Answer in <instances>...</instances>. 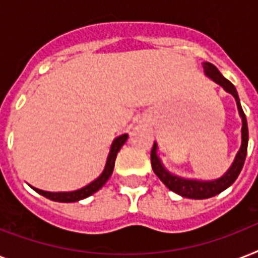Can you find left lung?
I'll return each mask as SVG.
<instances>
[{"label": "left lung", "mask_w": 258, "mask_h": 258, "mask_svg": "<svg viewBox=\"0 0 258 258\" xmlns=\"http://www.w3.org/2000/svg\"><path fill=\"white\" fill-rule=\"evenodd\" d=\"M204 71L206 78L221 86L228 93H230L234 100H236L238 113H240L241 121H242V127H241V146L240 150L237 151L236 157L233 159L232 165L226 170L224 175L212 180H202V179H194V178H184L174 174L166 169L163 162L158 155V143L154 142L153 150H151V166H153L154 172L157 174L159 179L166 184V187L170 188L171 191L176 192L178 196L184 197V198H191V200H206V198H212V197L220 194L224 190L232 186L233 182L237 179V176L240 175L242 166L245 163V158H246V151H248V141H249V133H248V121L245 116L242 107H241L240 97L237 93L236 87L233 86L232 83L229 82L228 79H225L221 72L217 70L216 67L213 66L212 62H204Z\"/></svg>", "instance_id": "left-lung-1"}]
</instances>
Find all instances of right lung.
I'll use <instances>...</instances> for the list:
<instances>
[{"label":"right lung","instance_id":"obj_1","mask_svg":"<svg viewBox=\"0 0 258 258\" xmlns=\"http://www.w3.org/2000/svg\"><path fill=\"white\" fill-rule=\"evenodd\" d=\"M128 138V134H121L119 137H116L111 143V147H109L108 157H107V161H105L104 170L101 171V174L97 176L96 179L89 182L88 184L83 186L82 188H78V190H74V191H45V190H40L37 187H30L33 188L34 191L41 194L45 198L50 201H54V202H64V204H70V202H78V201H82L87 197L92 196L97 190H100L107 180L109 179V176L113 171V166H115V159H116V155L119 153V150L121 149V146L124 145L125 141Z\"/></svg>","mask_w":258,"mask_h":258}]
</instances>
